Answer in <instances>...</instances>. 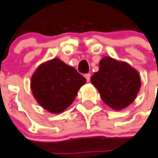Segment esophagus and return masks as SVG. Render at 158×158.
Instances as JSON below:
<instances>
[{
	"label": "esophagus",
	"instance_id": "obj_1",
	"mask_svg": "<svg viewBox=\"0 0 158 158\" xmlns=\"http://www.w3.org/2000/svg\"><path fill=\"white\" fill-rule=\"evenodd\" d=\"M84 77H85V79H87V81H88V82L90 81V77H91V74H84Z\"/></svg>",
	"mask_w": 158,
	"mask_h": 158
}]
</instances>
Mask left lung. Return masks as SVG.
Here are the masks:
<instances>
[{
    "label": "left lung",
    "mask_w": 158,
    "mask_h": 158,
    "mask_svg": "<svg viewBox=\"0 0 158 158\" xmlns=\"http://www.w3.org/2000/svg\"><path fill=\"white\" fill-rule=\"evenodd\" d=\"M91 83L98 90L102 101L117 110L132 103L141 87L136 69L126 62L107 56L101 60L99 70L91 77Z\"/></svg>",
    "instance_id": "8db88e82"
}]
</instances>
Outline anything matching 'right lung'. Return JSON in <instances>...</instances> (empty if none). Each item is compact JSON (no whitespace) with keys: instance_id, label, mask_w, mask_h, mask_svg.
<instances>
[{"instance_id":"right-lung-1","label":"right lung","mask_w":158,"mask_h":158,"mask_svg":"<svg viewBox=\"0 0 158 158\" xmlns=\"http://www.w3.org/2000/svg\"><path fill=\"white\" fill-rule=\"evenodd\" d=\"M85 83L86 79L74 67L54 58L36 69L31 79V89L41 106L57 114L70 106Z\"/></svg>"}]
</instances>
